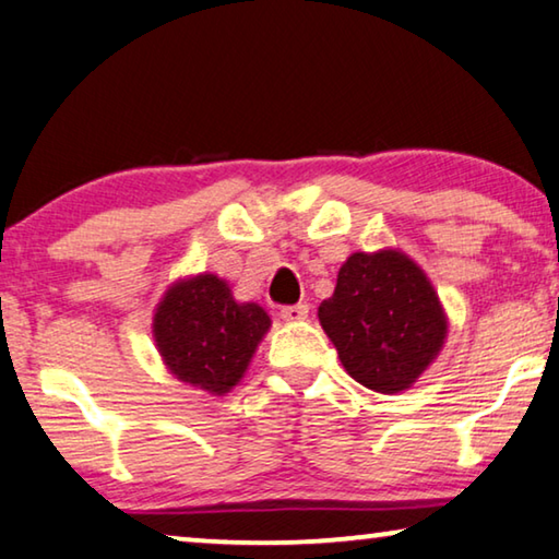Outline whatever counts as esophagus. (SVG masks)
Returning a JSON list of instances; mask_svg holds the SVG:
<instances>
[{"label": "esophagus", "mask_w": 559, "mask_h": 559, "mask_svg": "<svg viewBox=\"0 0 559 559\" xmlns=\"http://www.w3.org/2000/svg\"><path fill=\"white\" fill-rule=\"evenodd\" d=\"M281 318H283V321H288V323L306 321V318H308V306L306 304H296V306L281 308Z\"/></svg>", "instance_id": "obj_1"}]
</instances>
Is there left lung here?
Listing matches in <instances>:
<instances>
[{
    "label": "left lung",
    "instance_id": "1",
    "mask_svg": "<svg viewBox=\"0 0 559 559\" xmlns=\"http://www.w3.org/2000/svg\"><path fill=\"white\" fill-rule=\"evenodd\" d=\"M318 321L345 373L383 395L413 388L440 356L450 325L428 273L401 248L350 253Z\"/></svg>",
    "mask_w": 559,
    "mask_h": 559
}]
</instances>
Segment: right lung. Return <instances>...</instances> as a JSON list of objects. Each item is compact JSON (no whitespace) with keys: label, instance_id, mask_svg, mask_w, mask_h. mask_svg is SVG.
I'll list each match as a JSON object with an SVG mask.
<instances>
[{"label":"right lung","instance_id":"add662e5","mask_svg":"<svg viewBox=\"0 0 559 559\" xmlns=\"http://www.w3.org/2000/svg\"><path fill=\"white\" fill-rule=\"evenodd\" d=\"M271 328L259 304H238L216 273L174 281L154 308V343L168 373L209 395L241 383Z\"/></svg>","mask_w":559,"mask_h":559}]
</instances>
